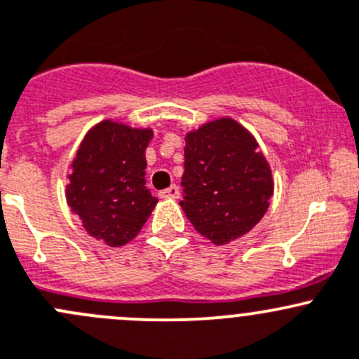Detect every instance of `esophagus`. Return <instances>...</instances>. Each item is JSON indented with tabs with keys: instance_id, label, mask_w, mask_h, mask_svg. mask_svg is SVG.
<instances>
[{
	"instance_id": "esophagus-1",
	"label": "esophagus",
	"mask_w": 359,
	"mask_h": 359,
	"mask_svg": "<svg viewBox=\"0 0 359 359\" xmlns=\"http://www.w3.org/2000/svg\"><path fill=\"white\" fill-rule=\"evenodd\" d=\"M158 195L164 198H178L180 197V187L178 184H171V187L165 188V190H162Z\"/></svg>"
}]
</instances>
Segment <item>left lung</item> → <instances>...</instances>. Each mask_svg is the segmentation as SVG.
I'll return each mask as SVG.
<instances>
[{
    "mask_svg": "<svg viewBox=\"0 0 359 359\" xmlns=\"http://www.w3.org/2000/svg\"><path fill=\"white\" fill-rule=\"evenodd\" d=\"M184 141V215L215 244L239 239L264 218L274 190L257 141L232 118L205 123Z\"/></svg>",
    "mask_w": 359,
    "mask_h": 359,
    "instance_id": "left-lung-1",
    "label": "left lung"
}]
</instances>
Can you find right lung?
I'll return each instance as SVG.
<instances>
[{"label":"right lung","instance_id":"1","mask_svg":"<svg viewBox=\"0 0 359 359\" xmlns=\"http://www.w3.org/2000/svg\"><path fill=\"white\" fill-rule=\"evenodd\" d=\"M151 130L101 122L85 136L73 172L67 204L85 230L108 246H122L140 233L157 198L147 188V150Z\"/></svg>","mask_w":359,"mask_h":359}]
</instances>
